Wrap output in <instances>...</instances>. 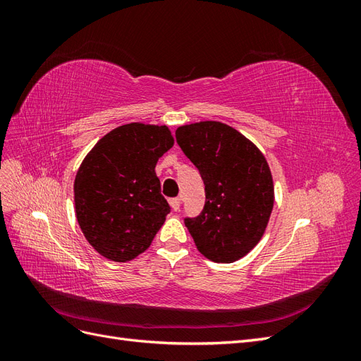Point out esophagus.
I'll use <instances>...</instances> for the list:
<instances>
[{
	"mask_svg": "<svg viewBox=\"0 0 361 361\" xmlns=\"http://www.w3.org/2000/svg\"><path fill=\"white\" fill-rule=\"evenodd\" d=\"M180 204H182V199L180 197L170 199V206L173 207V211H179L180 209Z\"/></svg>",
	"mask_w": 361,
	"mask_h": 361,
	"instance_id": "1",
	"label": "esophagus"
}]
</instances>
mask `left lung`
I'll return each instance as SVG.
<instances>
[{"instance_id": "left-lung-1", "label": "left lung", "mask_w": 361, "mask_h": 361, "mask_svg": "<svg viewBox=\"0 0 361 361\" xmlns=\"http://www.w3.org/2000/svg\"><path fill=\"white\" fill-rule=\"evenodd\" d=\"M176 141L200 171L206 202L183 223L202 255L232 264L255 248L274 204V185L265 157L236 129L200 122L176 129Z\"/></svg>"}]
</instances>
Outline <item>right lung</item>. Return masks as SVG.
Masks as SVG:
<instances>
[{
    "label": "right lung",
    "mask_w": 361,
    "mask_h": 361,
    "mask_svg": "<svg viewBox=\"0 0 361 361\" xmlns=\"http://www.w3.org/2000/svg\"><path fill=\"white\" fill-rule=\"evenodd\" d=\"M173 146L167 126L129 123L97 141L76 173V220L104 257L126 262L149 248L171 207L161 194L158 159Z\"/></svg>",
    "instance_id": "add662e5"
}]
</instances>
